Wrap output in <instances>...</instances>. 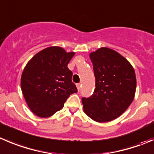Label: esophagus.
Returning <instances> with one entry per match:
<instances>
[{
    "mask_svg": "<svg viewBox=\"0 0 154 154\" xmlns=\"http://www.w3.org/2000/svg\"><path fill=\"white\" fill-rule=\"evenodd\" d=\"M80 87H81V85H80V83H77V90L80 91Z\"/></svg>",
    "mask_w": 154,
    "mask_h": 154,
    "instance_id": "34e87169",
    "label": "esophagus"
}]
</instances>
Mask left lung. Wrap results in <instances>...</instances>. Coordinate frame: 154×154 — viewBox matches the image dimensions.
Instances as JSON below:
<instances>
[{"label":"left lung","instance_id":"left-lung-1","mask_svg":"<svg viewBox=\"0 0 154 154\" xmlns=\"http://www.w3.org/2000/svg\"><path fill=\"white\" fill-rule=\"evenodd\" d=\"M93 65L95 89L89 98H82L83 110L94 121L105 123L126 111L135 97V70L123 56L101 47L89 54Z\"/></svg>","mask_w":154,"mask_h":154}]
</instances>
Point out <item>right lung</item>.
I'll use <instances>...</instances> for the list:
<instances>
[{
	"label": "right lung",
	"instance_id": "obj_1",
	"mask_svg": "<svg viewBox=\"0 0 154 154\" xmlns=\"http://www.w3.org/2000/svg\"><path fill=\"white\" fill-rule=\"evenodd\" d=\"M75 53L59 47L37 53L27 63L21 89L30 110L37 117H49L63 107L67 98L77 92L68 64Z\"/></svg>",
	"mask_w": 154,
	"mask_h": 154
}]
</instances>
